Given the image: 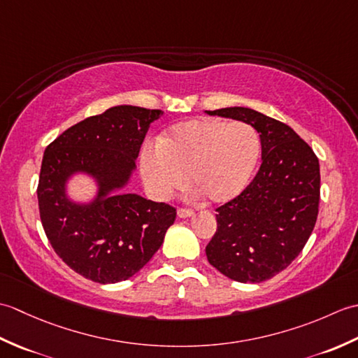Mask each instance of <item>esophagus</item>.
<instances>
[{
	"instance_id": "esophagus-1",
	"label": "esophagus",
	"mask_w": 358,
	"mask_h": 358,
	"mask_svg": "<svg viewBox=\"0 0 358 358\" xmlns=\"http://www.w3.org/2000/svg\"><path fill=\"white\" fill-rule=\"evenodd\" d=\"M177 214L180 218H187V217H192L194 215V210L192 209H187V208H178Z\"/></svg>"
}]
</instances>
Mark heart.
I'll use <instances>...</instances> for the list:
<instances>
[{
	"instance_id": "1",
	"label": "heart",
	"mask_w": 358,
	"mask_h": 358,
	"mask_svg": "<svg viewBox=\"0 0 358 358\" xmlns=\"http://www.w3.org/2000/svg\"><path fill=\"white\" fill-rule=\"evenodd\" d=\"M262 140L246 123L201 118L185 121L141 154V173L157 199L189 187L210 204H224L245 191L260 162ZM187 178H184V175Z\"/></svg>"
}]
</instances>
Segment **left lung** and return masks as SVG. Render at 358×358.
Wrapping results in <instances>:
<instances>
[{"label":"left lung","instance_id":"left-lung-1","mask_svg":"<svg viewBox=\"0 0 358 358\" xmlns=\"http://www.w3.org/2000/svg\"><path fill=\"white\" fill-rule=\"evenodd\" d=\"M260 134L263 163L237 199L217 208L208 262L240 283H260L286 269L305 248L318 215L320 164L309 144L278 120L248 108L208 110Z\"/></svg>","mask_w":358,"mask_h":358}]
</instances>
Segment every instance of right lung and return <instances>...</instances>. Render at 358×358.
Returning <instances> with one entry per match:
<instances>
[{"label": "right lung", "instance_id": "right-lung-1", "mask_svg": "<svg viewBox=\"0 0 358 358\" xmlns=\"http://www.w3.org/2000/svg\"><path fill=\"white\" fill-rule=\"evenodd\" d=\"M162 115L158 109L115 106L69 127L44 150L36 194L45 237L71 269L95 283L131 278L175 222L171 204L118 192L131 178L150 123ZM77 171L99 183L87 205L65 195V181Z\"/></svg>", "mask_w": 358, "mask_h": 358}]
</instances>
